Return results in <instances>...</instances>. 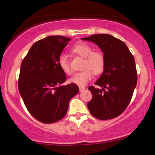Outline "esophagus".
Here are the masks:
<instances>
[{"label": "esophagus", "instance_id": "obj_1", "mask_svg": "<svg viewBox=\"0 0 155 155\" xmlns=\"http://www.w3.org/2000/svg\"><path fill=\"white\" fill-rule=\"evenodd\" d=\"M85 90H86L85 87H79L80 92H83V91H84Z\"/></svg>", "mask_w": 155, "mask_h": 155}]
</instances>
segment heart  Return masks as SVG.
Wrapping results in <instances>:
<instances>
[{
  "mask_svg": "<svg viewBox=\"0 0 155 155\" xmlns=\"http://www.w3.org/2000/svg\"><path fill=\"white\" fill-rule=\"evenodd\" d=\"M72 51L82 58L84 61L82 65V71L74 74L69 79L71 83L78 86H84L92 79V73L99 75L102 73L105 67V57L100 51H94L93 48L88 44L78 43L72 47ZM58 65L61 69L68 75L72 73L68 58L62 55L58 59Z\"/></svg>",
  "mask_w": 155,
  "mask_h": 155,
  "instance_id": "b5f03b06",
  "label": "heart"
}]
</instances>
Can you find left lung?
Instances as JSON below:
<instances>
[{
	"mask_svg": "<svg viewBox=\"0 0 155 155\" xmlns=\"http://www.w3.org/2000/svg\"><path fill=\"white\" fill-rule=\"evenodd\" d=\"M82 39L96 44L105 57L103 73L94 83L101 89L88 88L92 94L87 103L90 112L100 120L117 117L128 106L137 84L134 57L124 41L110 35H92Z\"/></svg>",
	"mask_w": 155,
	"mask_h": 155,
	"instance_id": "1",
	"label": "left lung"
}]
</instances>
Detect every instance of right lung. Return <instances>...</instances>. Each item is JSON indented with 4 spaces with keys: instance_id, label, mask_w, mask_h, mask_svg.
Masks as SVG:
<instances>
[{
    "instance_id": "add662e5",
    "label": "right lung",
    "mask_w": 155,
    "mask_h": 155,
    "mask_svg": "<svg viewBox=\"0 0 155 155\" xmlns=\"http://www.w3.org/2000/svg\"><path fill=\"white\" fill-rule=\"evenodd\" d=\"M70 40L62 36L39 40L21 63L19 92L31 115L44 124L62 119L69 101L79 92L75 84L62 85L66 76L59 66L58 59Z\"/></svg>"
}]
</instances>
